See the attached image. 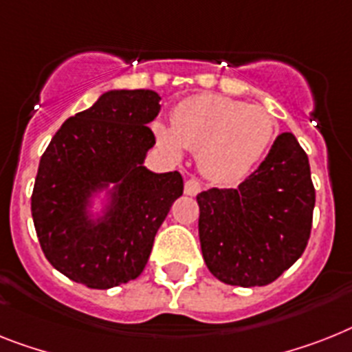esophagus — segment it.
<instances>
[{
	"instance_id": "obj_1",
	"label": "esophagus",
	"mask_w": 352,
	"mask_h": 352,
	"mask_svg": "<svg viewBox=\"0 0 352 352\" xmlns=\"http://www.w3.org/2000/svg\"><path fill=\"white\" fill-rule=\"evenodd\" d=\"M197 192H201V183L197 182L196 178H190L185 182V194L188 196H196Z\"/></svg>"
}]
</instances>
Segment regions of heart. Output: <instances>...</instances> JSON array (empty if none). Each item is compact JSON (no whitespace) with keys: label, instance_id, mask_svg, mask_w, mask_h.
Instances as JSON below:
<instances>
[{"label":"heart","instance_id":"b5f03b06","mask_svg":"<svg viewBox=\"0 0 352 352\" xmlns=\"http://www.w3.org/2000/svg\"><path fill=\"white\" fill-rule=\"evenodd\" d=\"M155 133L165 153L182 156L183 149L199 151V165L208 178L234 183L261 164L274 140L275 122L263 107L205 93L179 102L173 127L158 124Z\"/></svg>","mask_w":352,"mask_h":352}]
</instances>
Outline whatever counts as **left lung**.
Listing matches in <instances>:
<instances>
[{"mask_svg":"<svg viewBox=\"0 0 352 352\" xmlns=\"http://www.w3.org/2000/svg\"><path fill=\"white\" fill-rule=\"evenodd\" d=\"M199 243L210 274L232 286H266L304 254L315 187L309 160L292 133L274 142L237 188L197 194Z\"/></svg>","mask_w":352,"mask_h":352,"instance_id":"1","label":"left lung"}]
</instances>
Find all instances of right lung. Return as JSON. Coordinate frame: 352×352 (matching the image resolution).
Listing matches in <instances>:
<instances>
[{"label":"right lung","mask_w":352,"mask_h":352,"mask_svg":"<svg viewBox=\"0 0 352 352\" xmlns=\"http://www.w3.org/2000/svg\"><path fill=\"white\" fill-rule=\"evenodd\" d=\"M153 89H111L69 117L41 156L32 217L55 270L93 289L126 284L144 272L155 235L183 194V178L144 165L156 144L160 113ZM112 188H109V185ZM108 190L103 216L91 197Z\"/></svg>","instance_id":"1"}]
</instances>
